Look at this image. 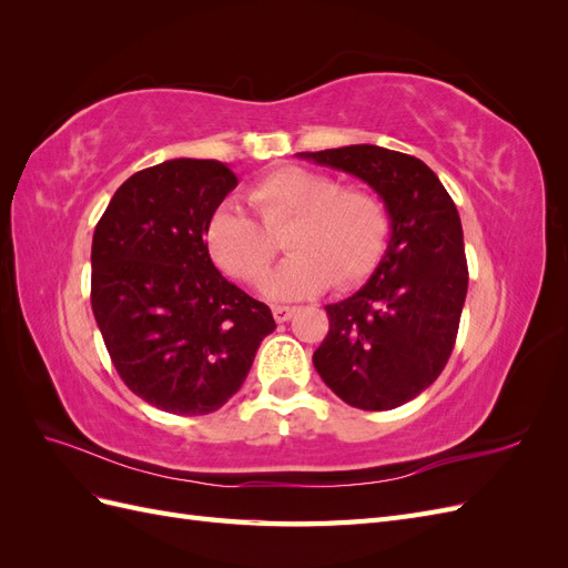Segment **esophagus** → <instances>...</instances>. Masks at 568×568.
Wrapping results in <instances>:
<instances>
[{
  "mask_svg": "<svg viewBox=\"0 0 568 568\" xmlns=\"http://www.w3.org/2000/svg\"><path fill=\"white\" fill-rule=\"evenodd\" d=\"M294 313H296V307H288V305H274L272 307V315H274V320H277L280 324L288 322L291 317H294Z\"/></svg>",
  "mask_w": 568,
  "mask_h": 568,
  "instance_id": "34e87169",
  "label": "esophagus"
}]
</instances>
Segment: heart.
Here are the masks:
<instances>
[{
    "label": "heart",
    "instance_id": "obj_1",
    "mask_svg": "<svg viewBox=\"0 0 568 568\" xmlns=\"http://www.w3.org/2000/svg\"><path fill=\"white\" fill-rule=\"evenodd\" d=\"M266 225L225 203L209 217L203 244L230 277L257 284L277 253L272 234H284L291 251L265 284L274 301H296L332 282L351 286L379 265L388 239V211L367 189H343L336 178L305 168H282L257 180L248 194Z\"/></svg>",
    "mask_w": 568,
    "mask_h": 568
}]
</instances>
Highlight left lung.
Listing matches in <instances>:
<instances>
[{"mask_svg":"<svg viewBox=\"0 0 568 568\" xmlns=\"http://www.w3.org/2000/svg\"><path fill=\"white\" fill-rule=\"evenodd\" d=\"M296 156L367 182L390 222L367 284L324 305L329 334L313 365L343 403L400 407L438 379L457 338L469 272L455 203L432 168L400 151L353 144Z\"/></svg>","mask_w":568,"mask_h":568,"instance_id":"left-lung-1","label":"left lung"}]
</instances>
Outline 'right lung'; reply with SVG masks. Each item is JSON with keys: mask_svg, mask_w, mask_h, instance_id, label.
I'll return each mask as SVG.
<instances>
[{"mask_svg": "<svg viewBox=\"0 0 568 568\" xmlns=\"http://www.w3.org/2000/svg\"><path fill=\"white\" fill-rule=\"evenodd\" d=\"M236 175L175 159L118 186L92 239V311L120 379L170 415H209L242 388L270 307L227 282L203 230Z\"/></svg>", "mask_w": 568, "mask_h": 568, "instance_id": "obj_1", "label": "right lung"}]
</instances>
